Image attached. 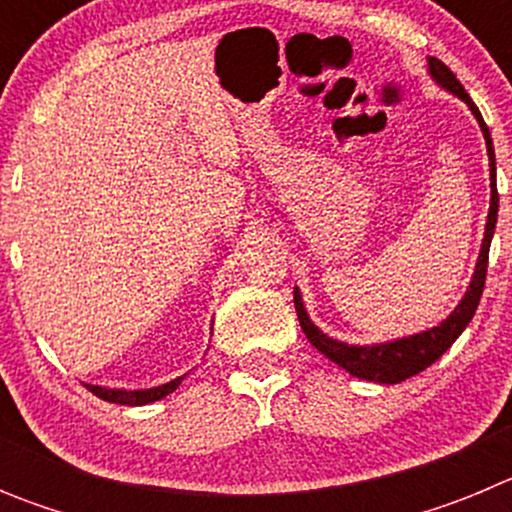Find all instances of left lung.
<instances>
[{
  "label": "left lung",
  "mask_w": 512,
  "mask_h": 512,
  "mask_svg": "<svg viewBox=\"0 0 512 512\" xmlns=\"http://www.w3.org/2000/svg\"><path fill=\"white\" fill-rule=\"evenodd\" d=\"M428 76L436 81V87H441L443 92L454 94V97H459L461 102L467 104L469 112L474 115V120L479 122V130L485 135L487 158H490V212H487L485 238H482V248H479L472 282H469L467 292H464V297L459 300V305L451 310V315H446V320H441V323L433 325V328L420 330V333H413V336H402L392 338V341L366 343V346H361V343L338 341V338H330L328 333H323V330L310 320V315H307L305 310V302H302L300 287H295L297 318H300V325L302 330H305L307 341L318 348L325 359H330L333 364L346 369L351 377L366 379V382L374 384H397L420 374L423 369H428L433 361L441 359V356L451 348V343H454L456 338L464 333V328L472 323L474 312H477L479 305V297H482V289H485L487 256H490V243L492 235H495L497 223V207H500L495 182V148H492V135L490 128L485 125V120H482V112L477 110V104L472 102L467 89L461 87V81L456 79L454 71H451L446 63L428 56Z\"/></svg>",
  "instance_id": "obj_1"
}]
</instances>
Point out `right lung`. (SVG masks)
I'll list each match as a JSON object with an SVG mask.
<instances>
[{
    "instance_id": "obj_1",
    "label": "right lung",
    "mask_w": 512,
    "mask_h": 512,
    "mask_svg": "<svg viewBox=\"0 0 512 512\" xmlns=\"http://www.w3.org/2000/svg\"><path fill=\"white\" fill-rule=\"evenodd\" d=\"M184 377H176L171 382L161 384V387H151V390H107V387H99V384H89V390L94 392L97 397L107 402H117V405H148V402H156V400H164L166 395L182 384Z\"/></svg>"
}]
</instances>
